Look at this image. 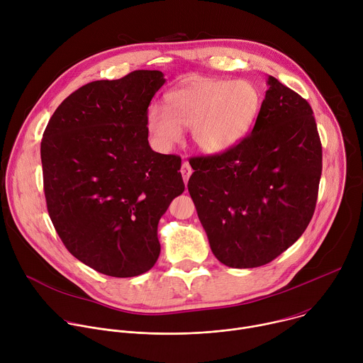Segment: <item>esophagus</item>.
Segmentation results:
<instances>
[{
    "instance_id": "esophagus-1",
    "label": "esophagus",
    "mask_w": 363,
    "mask_h": 363,
    "mask_svg": "<svg viewBox=\"0 0 363 363\" xmlns=\"http://www.w3.org/2000/svg\"><path fill=\"white\" fill-rule=\"evenodd\" d=\"M181 174H182L184 182H185V185H186V184H188V179H189V177H191V174H192V168H191V165H189L188 162H184V164H182V167H181Z\"/></svg>"
}]
</instances>
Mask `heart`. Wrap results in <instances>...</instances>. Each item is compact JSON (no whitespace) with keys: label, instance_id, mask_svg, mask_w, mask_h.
Instances as JSON below:
<instances>
[{"label":"heart","instance_id":"b5f03b06","mask_svg":"<svg viewBox=\"0 0 363 363\" xmlns=\"http://www.w3.org/2000/svg\"><path fill=\"white\" fill-rule=\"evenodd\" d=\"M262 93L250 80L202 79L172 90L165 108L153 106L146 128L160 149L169 150L192 128L195 146L217 155L237 145L251 129L262 108Z\"/></svg>","mask_w":363,"mask_h":363}]
</instances>
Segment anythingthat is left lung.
<instances>
[{"mask_svg": "<svg viewBox=\"0 0 363 363\" xmlns=\"http://www.w3.org/2000/svg\"><path fill=\"white\" fill-rule=\"evenodd\" d=\"M248 136L228 150L191 158L188 191L218 260L260 267L293 245L313 217L322 143L307 100L269 76Z\"/></svg>", "mask_w": 363, "mask_h": 363, "instance_id": "left-lung-1", "label": "left lung"}]
</instances>
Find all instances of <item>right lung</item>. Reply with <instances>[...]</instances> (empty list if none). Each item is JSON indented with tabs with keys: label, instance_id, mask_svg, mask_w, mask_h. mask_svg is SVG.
Masks as SVG:
<instances>
[{
	"label": "right lung",
	"instance_id": "add662e5",
	"mask_svg": "<svg viewBox=\"0 0 363 363\" xmlns=\"http://www.w3.org/2000/svg\"><path fill=\"white\" fill-rule=\"evenodd\" d=\"M164 83L160 70L87 83L43 133L51 223L77 260L101 274L133 277L155 266L158 223L185 189L181 158L147 142V106Z\"/></svg>",
	"mask_w": 363,
	"mask_h": 363
}]
</instances>
